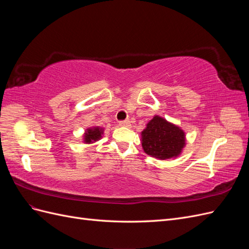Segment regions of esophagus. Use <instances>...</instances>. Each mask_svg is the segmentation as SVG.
<instances>
[{"label": "esophagus", "mask_w": 249, "mask_h": 249, "mask_svg": "<svg viewBox=\"0 0 249 249\" xmlns=\"http://www.w3.org/2000/svg\"><path fill=\"white\" fill-rule=\"evenodd\" d=\"M119 125H122V126H130L131 123H130V120H123V122H119Z\"/></svg>", "instance_id": "1"}]
</instances>
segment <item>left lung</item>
Listing matches in <instances>:
<instances>
[{
    "mask_svg": "<svg viewBox=\"0 0 249 249\" xmlns=\"http://www.w3.org/2000/svg\"><path fill=\"white\" fill-rule=\"evenodd\" d=\"M185 132L175 124L155 115L141 132V143L144 153L159 160L177 158L186 145Z\"/></svg>",
    "mask_w": 249,
    "mask_h": 249,
    "instance_id": "obj_1",
    "label": "left lung"
}]
</instances>
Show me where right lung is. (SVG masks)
I'll return each instance as SVG.
<instances>
[{
    "label": "right lung",
    "mask_w": 249,
    "mask_h": 249,
    "mask_svg": "<svg viewBox=\"0 0 249 249\" xmlns=\"http://www.w3.org/2000/svg\"><path fill=\"white\" fill-rule=\"evenodd\" d=\"M104 134V127L100 126H93V127H89L85 131L84 134V142L87 143V144H91V143H94L96 141H99Z\"/></svg>",
    "instance_id": "add662e5"
}]
</instances>
